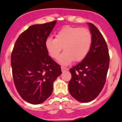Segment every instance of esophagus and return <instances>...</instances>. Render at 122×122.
Returning a JSON list of instances; mask_svg holds the SVG:
<instances>
[{"label": "esophagus", "mask_w": 122, "mask_h": 122, "mask_svg": "<svg viewBox=\"0 0 122 122\" xmlns=\"http://www.w3.org/2000/svg\"><path fill=\"white\" fill-rule=\"evenodd\" d=\"M68 70V69L67 68H65V67H63V66L61 67V71H62L63 72V71H67Z\"/></svg>", "instance_id": "esophagus-1"}]
</instances>
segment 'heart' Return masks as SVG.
I'll list each match as a JSON object with an SVG mask.
<instances>
[{
  "label": "heart",
  "mask_w": 122,
  "mask_h": 122,
  "mask_svg": "<svg viewBox=\"0 0 122 122\" xmlns=\"http://www.w3.org/2000/svg\"><path fill=\"white\" fill-rule=\"evenodd\" d=\"M92 42V37L89 29L66 26L56 33V38L48 37L45 41V47L49 55L54 59L59 57L63 48L65 51L58 62L67 65L74 59L75 61L83 60L89 53Z\"/></svg>",
  "instance_id": "1"
}]
</instances>
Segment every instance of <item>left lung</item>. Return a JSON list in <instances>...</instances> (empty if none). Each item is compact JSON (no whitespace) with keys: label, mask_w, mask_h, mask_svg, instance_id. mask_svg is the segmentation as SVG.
I'll list each match as a JSON object with an SVG mask.
<instances>
[{"label":"left lung","mask_w":122,"mask_h":122,"mask_svg":"<svg viewBox=\"0 0 122 122\" xmlns=\"http://www.w3.org/2000/svg\"><path fill=\"white\" fill-rule=\"evenodd\" d=\"M92 42L87 56L70 70L71 78L68 83L71 96L81 102L96 98L106 81L110 56L104 37L97 28L88 23Z\"/></svg>","instance_id":"obj_1"}]
</instances>
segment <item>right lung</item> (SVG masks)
I'll return each mask as SVG.
<instances>
[{"instance_id":"add662e5","label":"right lung","mask_w":122,"mask_h":122,"mask_svg":"<svg viewBox=\"0 0 122 122\" xmlns=\"http://www.w3.org/2000/svg\"><path fill=\"white\" fill-rule=\"evenodd\" d=\"M56 21L30 26L16 41L11 54L12 77L16 90L26 102L38 104L51 95L61 67L49 56L45 41Z\"/></svg>"}]
</instances>
